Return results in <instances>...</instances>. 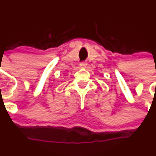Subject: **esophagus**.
Listing matches in <instances>:
<instances>
[{
	"instance_id": "1",
	"label": "esophagus",
	"mask_w": 156,
	"mask_h": 156,
	"mask_svg": "<svg viewBox=\"0 0 156 156\" xmlns=\"http://www.w3.org/2000/svg\"><path fill=\"white\" fill-rule=\"evenodd\" d=\"M86 65H87V64H86V63H80V67H86Z\"/></svg>"
}]
</instances>
